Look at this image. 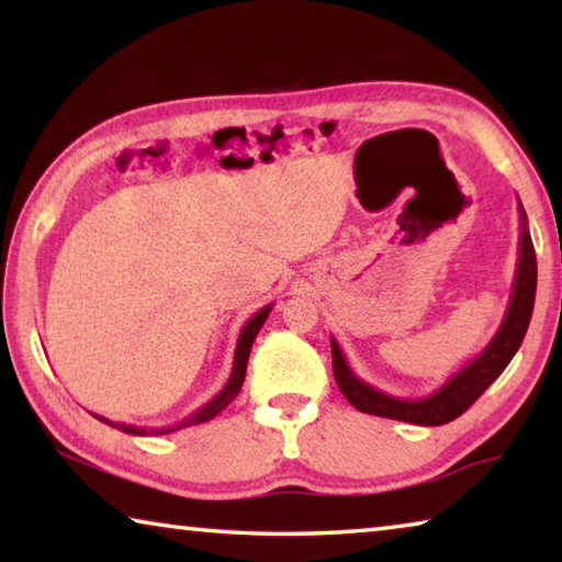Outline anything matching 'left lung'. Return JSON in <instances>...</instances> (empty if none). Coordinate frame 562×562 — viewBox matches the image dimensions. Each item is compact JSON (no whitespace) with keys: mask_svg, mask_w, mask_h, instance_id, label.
I'll return each instance as SVG.
<instances>
[{"mask_svg":"<svg viewBox=\"0 0 562 562\" xmlns=\"http://www.w3.org/2000/svg\"><path fill=\"white\" fill-rule=\"evenodd\" d=\"M520 213V237H518V262L516 274H513V290L508 300V310L503 315V322L496 335L486 345L481 355H475L471 361L449 376L441 389L424 398H398L392 394H384L382 389L367 384L364 379L355 374L349 361L341 351L339 341L331 337V369H335V379L347 396V402L359 408V412L396 418V422L416 424V426H441L459 418L465 408H469L475 398H479L486 389L496 382L508 361L516 357L522 337H526L532 304H536V282H538V265H536V250H532L528 217L518 201Z\"/></svg>","mask_w":562,"mask_h":562,"instance_id":"1","label":"left lung"}]
</instances>
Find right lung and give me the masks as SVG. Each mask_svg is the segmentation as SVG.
I'll list each match as a JSON object with an SVG mask.
<instances>
[{"label":"right lung","instance_id":"obj_1","mask_svg":"<svg viewBox=\"0 0 562 562\" xmlns=\"http://www.w3.org/2000/svg\"><path fill=\"white\" fill-rule=\"evenodd\" d=\"M272 312V304H268V307H262L255 312V315L245 322V327L240 329V337H237V345H235V359H233V372H231V379H227V384L223 386V392L213 396L211 402H207L205 406L198 408V412H193L190 416H186L183 422H178L173 426H160V429H144V426H131V424H113L109 422L106 416H99V422L113 426V429H119L123 434H131V436H164V434H173L178 429H188V426H195V424H203V422H211L213 416H217L223 412V408L233 402V398L237 396V392H240V386L245 382V372H247V357H250V349H252V341L255 337H258L260 327L265 325V319H268V315Z\"/></svg>","mask_w":562,"mask_h":562}]
</instances>
